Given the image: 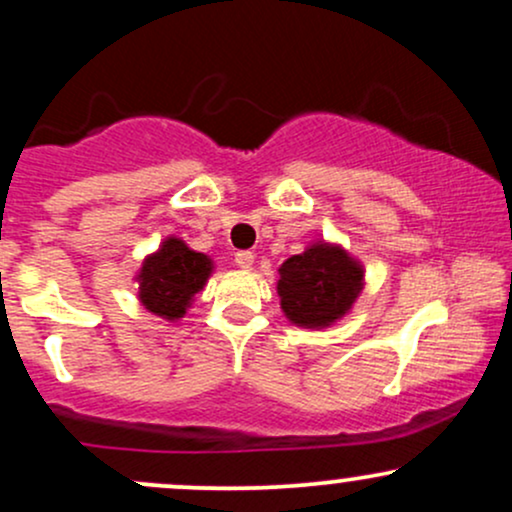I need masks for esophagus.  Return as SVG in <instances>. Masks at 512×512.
<instances>
[{
    "label": "esophagus",
    "instance_id": "1",
    "mask_svg": "<svg viewBox=\"0 0 512 512\" xmlns=\"http://www.w3.org/2000/svg\"><path fill=\"white\" fill-rule=\"evenodd\" d=\"M236 264L240 269H250L252 264H255V255H252L250 250H240L236 252Z\"/></svg>",
    "mask_w": 512,
    "mask_h": 512
}]
</instances>
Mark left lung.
I'll return each mask as SVG.
<instances>
[{
  "label": "left lung",
  "mask_w": 512,
  "mask_h": 512,
  "mask_svg": "<svg viewBox=\"0 0 512 512\" xmlns=\"http://www.w3.org/2000/svg\"><path fill=\"white\" fill-rule=\"evenodd\" d=\"M363 276V264L342 245L315 240L279 267L276 293L281 310L291 325L325 330L351 313L366 286Z\"/></svg>",
  "instance_id": "obj_1"
}]
</instances>
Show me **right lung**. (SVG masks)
<instances>
[{
  "mask_svg": "<svg viewBox=\"0 0 512 512\" xmlns=\"http://www.w3.org/2000/svg\"><path fill=\"white\" fill-rule=\"evenodd\" d=\"M211 272L214 260L209 255L192 250L178 236H168L156 252L144 257L134 276L139 284V303L163 320L178 322L197 293L207 286Z\"/></svg>",
  "mask_w": 512,
  "mask_h": 512,
  "instance_id": "right-lung-1",
  "label": "right lung"
}]
</instances>
